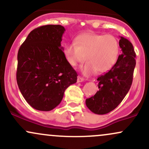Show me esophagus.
<instances>
[{"mask_svg": "<svg viewBox=\"0 0 149 149\" xmlns=\"http://www.w3.org/2000/svg\"><path fill=\"white\" fill-rule=\"evenodd\" d=\"M77 81H78V83H81V82L84 81V78H82V77H80V76H78Z\"/></svg>", "mask_w": 149, "mask_h": 149, "instance_id": "obj_1", "label": "esophagus"}]
</instances>
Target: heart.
<instances>
[{
  "instance_id": "obj_1",
  "label": "heart",
  "mask_w": 149,
  "mask_h": 149,
  "mask_svg": "<svg viewBox=\"0 0 149 149\" xmlns=\"http://www.w3.org/2000/svg\"><path fill=\"white\" fill-rule=\"evenodd\" d=\"M63 52L72 66L85 59L86 63L81 71L85 76H90L111 69L118 57L120 45L114 36L88 32L78 36L75 42L66 43Z\"/></svg>"
}]
</instances>
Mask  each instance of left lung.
Instances as JSON below:
<instances>
[{
	"label": "left lung",
	"instance_id": "1",
	"mask_svg": "<svg viewBox=\"0 0 149 149\" xmlns=\"http://www.w3.org/2000/svg\"><path fill=\"white\" fill-rule=\"evenodd\" d=\"M120 37L119 45L123 53L113 66L99 76V91L87 99L85 104L94 113L103 115L115 109L130 89L136 66L134 47L127 39Z\"/></svg>",
	"mask_w": 149,
	"mask_h": 149
}]
</instances>
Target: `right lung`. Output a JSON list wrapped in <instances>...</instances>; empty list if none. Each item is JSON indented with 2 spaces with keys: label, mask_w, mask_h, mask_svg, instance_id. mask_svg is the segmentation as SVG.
<instances>
[{
  "label": "right lung",
  "mask_w": 149,
  "mask_h": 149,
  "mask_svg": "<svg viewBox=\"0 0 149 149\" xmlns=\"http://www.w3.org/2000/svg\"><path fill=\"white\" fill-rule=\"evenodd\" d=\"M65 29L45 25L30 32L19 49L17 82L31 107L49 111L62 100L66 89L77 82L61 46Z\"/></svg>",
  "instance_id": "add662e5"
}]
</instances>
